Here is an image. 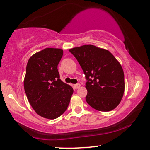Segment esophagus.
<instances>
[{"mask_svg": "<svg viewBox=\"0 0 150 150\" xmlns=\"http://www.w3.org/2000/svg\"><path fill=\"white\" fill-rule=\"evenodd\" d=\"M73 87H74V88H75V89H78L81 87V85H80L79 83H77V84H75L74 86H73Z\"/></svg>", "mask_w": 150, "mask_h": 150, "instance_id": "obj_1", "label": "esophagus"}]
</instances>
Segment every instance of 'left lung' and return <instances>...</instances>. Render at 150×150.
Here are the masks:
<instances>
[{
	"mask_svg": "<svg viewBox=\"0 0 150 150\" xmlns=\"http://www.w3.org/2000/svg\"><path fill=\"white\" fill-rule=\"evenodd\" d=\"M88 81L86 102L98 111L108 112L118 106L125 91L122 68L108 50L87 44L69 49Z\"/></svg>",
	"mask_w": 150,
	"mask_h": 150,
	"instance_id": "8db88e82",
	"label": "left lung"
}]
</instances>
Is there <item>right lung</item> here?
Returning <instances> with one entry per match:
<instances>
[{"label": "right lung", "mask_w": 150, "mask_h": 150, "mask_svg": "<svg viewBox=\"0 0 150 150\" xmlns=\"http://www.w3.org/2000/svg\"><path fill=\"white\" fill-rule=\"evenodd\" d=\"M61 48H47L33 54L26 67L23 86L27 98L40 117L55 119L67 108L73 89L60 79Z\"/></svg>", "instance_id": "obj_1"}]
</instances>
